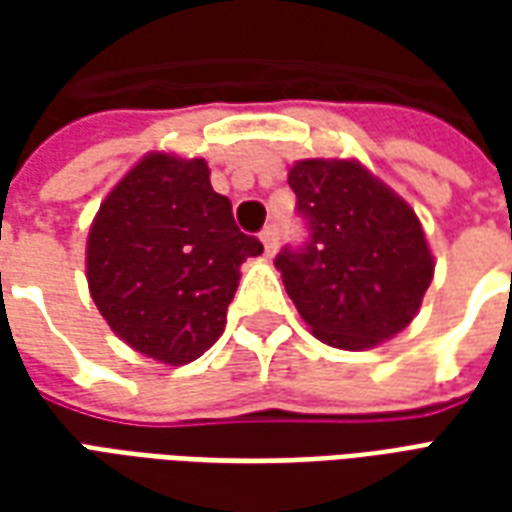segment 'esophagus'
Returning <instances> with one entry per match:
<instances>
[{
    "label": "esophagus",
    "instance_id": "1",
    "mask_svg": "<svg viewBox=\"0 0 512 512\" xmlns=\"http://www.w3.org/2000/svg\"><path fill=\"white\" fill-rule=\"evenodd\" d=\"M260 241H263V246H266V255H274V252H277V244H279L277 224H268V227H263Z\"/></svg>",
    "mask_w": 512,
    "mask_h": 512
}]
</instances>
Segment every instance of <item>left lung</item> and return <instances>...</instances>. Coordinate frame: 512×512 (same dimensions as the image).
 Masks as SVG:
<instances>
[{"label":"left lung","mask_w":512,"mask_h":512,"mask_svg":"<svg viewBox=\"0 0 512 512\" xmlns=\"http://www.w3.org/2000/svg\"><path fill=\"white\" fill-rule=\"evenodd\" d=\"M288 183L310 238L285 246L274 266L301 321L343 351L406 329L433 279L417 213L356 161L307 158Z\"/></svg>","instance_id":"left-lung-1"}]
</instances>
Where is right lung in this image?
Instances as JSON below:
<instances>
[{
  "label": "right lung",
  "instance_id": "add662e5",
  "mask_svg": "<svg viewBox=\"0 0 512 512\" xmlns=\"http://www.w3.org/2000/svg\"><path fill=\"white\" fill-rule=\"evenodd\" d=\"M263 252L202 158L150 153L117 183L87 241V282L112 332L164 365H186L224 332L238 268Z\"/></svg>",
  "mask_w": 512,
  "mask_h": 512
}]
</instances>
